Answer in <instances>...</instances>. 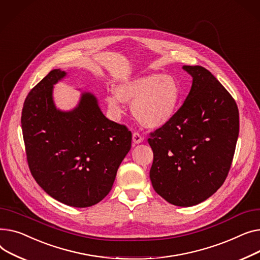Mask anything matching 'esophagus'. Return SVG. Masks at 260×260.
<instances>
[{
  "label": "esophagus",
  "instance_id": "34e87169",
  "mask_svg": "<svg viewBox=\"0 0 260 260\" xmlns=\"http://www.w3.org/2000/svg\"><path fill=\"white\" fill-rule=\"evenodd\" d=\"M143 141H144V137L140 133L134 132L132 134V142H133V144H135V145L141 144Z\"/></svg>",
  "mask_w": 260,
  "mask_h": 260
}]
</instances>
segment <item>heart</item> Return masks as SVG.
Segmentation results:
<instances>
[{"label": "heart", "mask_w": 260, "mask_h": 260, "mask_svg": "<svg viewBox=\"0 0 260 260\" xmlns=\"http://www.w3.org/2000/svg\"><path fill=\"white\" fill-rule=\"evenodd\" d=\"M180 96V85L174 76L149 73L117 85L106 102L117 117L125 111V102L132 103V113L143 126L159 128L176 114Z\"/></svg>", "instance_id": "1"}]
</instances>
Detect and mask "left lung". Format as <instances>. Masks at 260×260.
Instances as JSON below:
<instances>
[{
	"label": "left lung",
	"mask_w": 260,
	"mask_h": 260,
	"mask_svg": "<svg viewBox=\"0 0 260 260\" xmlns=\"http://www.w3.org/2000/svg\"><path fill=\"white\" fill-rule=\"evenodd\" d=\"M190 92L170 123L151 133L150 179L155 192L178 207L205 202L223 184L239 133L235 101L209 70L182 66Z\"/></svg>",
	"instance_id": "left-lung-1"
}]
</instances>
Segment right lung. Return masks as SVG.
Returning <instances> with one entry per match:
<instances>
[{"label":"right lung","instance_id":"1","mask_svg":"<svg viewBox=\"0 0 260 260\" xmlns=\"http://www.w3.org/2000/svg\"><path fill=\"white\" fill-rule=\"evenodd\" d=\"M67 73L51 70L29 92L22 111L27 160L39 186L74 208L100 203L112 189L131 148V132L102 112L96 96L82 91L78 106L60 110L53 86Z\"/></svg>","mask_w":260,"mask_h":260}]
</instances>
